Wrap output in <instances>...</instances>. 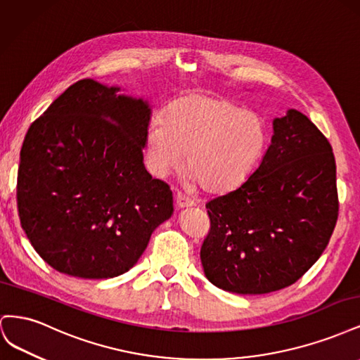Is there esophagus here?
Returning a JSON list of instances; mask_svg holds the SVG:
<instances>
[{
  "mask_svg": "<svg viewBox=\"0 0 360 360\" xmlns=\"http://www.w3.org/2000/svg\"><path fill=\"white\" fill-rule=\"evenodd\" d=\"M176 198H177V207H179V209H184V207H192L195 204L192 198L186 197V195L181 193V192L177 193Z\"/></svg>",
  "mask_w": 360,
  "mask_h": 360,
  "instance_id": "esophagus-1",
  "label": "esophagus"
}]
</instances>
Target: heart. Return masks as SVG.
<instances>
[{
	"instance_id": "1",
	"label": "heart",
	"mask_w": 360,
	"mask_h": 360,
	"mask_svg": "<svg viewBox=\"0 0 360 360\" xmlns=\"http://www.w3.org/2000/svg\"><path fill=\"white\" fill-rule=\"evenodd\" d=\"M150 162L156 174L186 168L207 192L242 184L267 144V126L258 114L240 111L219 97L189 94L172 102L148 127Z\"/></svg>"
}]
</instances>
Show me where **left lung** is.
<instances>
[{
    "label": "left lung",
    "mask_w": 360,
    "mask_h": 360,
    "mask_svg": "<svg viewBox=\"0 0 360 360\" xmlns=\"http://www.w3.org/2000/svg\"><path fill=\"white\" fill-rule=\"evenodd\" d=\"M205 209L210 230L200 257L213 285L264 294L294 284L320 258L336 225L330 143L307 115L288 110L274 120L254 174Z\"/></svg>",
    "instance_id": "1"
}]
</instances>
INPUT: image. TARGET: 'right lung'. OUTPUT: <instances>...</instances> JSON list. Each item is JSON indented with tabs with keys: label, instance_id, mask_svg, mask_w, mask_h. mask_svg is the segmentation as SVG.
I'll list each match as a JSON object with an SVG mask.
<instances>
[{
	"label": "right lung",
	"instance_id": "right-lung-1",
	"mask_svg": "<svg viewBox=\"0 0 360 360\" xmlns=\"http://www.w3.org/2000/svg\"><path fill=\"white\" fill-rule=\"evenodd\" d=\"M118 90L75 82L30 126L20 148V226L64 275L124 274L174 212L169 186L143 163L151 110Z\"/></svg>",
	"mask_w": 360,
	"mask_h": 360
}]
</instances>
